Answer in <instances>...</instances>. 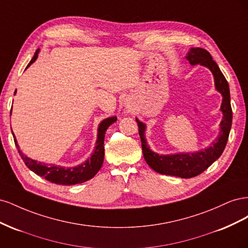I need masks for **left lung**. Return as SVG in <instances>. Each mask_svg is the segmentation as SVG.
Here are the masks:
<instances>
[{"mask_svg":"<svg viewBox=\"0 0 248 248\" xmlns=\"http://www.w3.org/2000/svg\"><path fill=\"white\" fill-rule=\"evenodd\" d=\"M191 65H202L211 70L215 88L222 95V102L220 110L222 111V120L220 122V131L217 139L211 142L208 148L200 150L198 152H187L177 153L170 155H159L152 150H150L146 137V125L141 123L137 118L139 125V133L141 140L142 154L149 167L155 171L162 175H170L181 178H192L196 177L207 170L211 164L217 160L222 154L224 148L227 146L230 130L232 127V111L231 108V96L229 84L220 71L218 65L210 55V52L204 48L196 47L190 48L186 56Z\"/></svg>","mask_w":248,"mask_h":248,"instance_id":"8db88e82","label":"left lung"}]
</instances>
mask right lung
I'll use <instances>...</instances> for the list:
<instances>
[{
  "mask_svg": "<svg viewBox=\"0 0 248 248\" xmlns=\"http://www.w3.org/2000/svg\"><path fill=\"white\" fill-rule=\"evenodd\" d=\"M38 54L39 49H37L34 57L28 64L27 68L36 61L37 58H38ZM16 91L14 92V95H16ZM116 121L117 117H110L103 120L98 126V134H97L96 146L91 157L85 162L79 164V166H77L74 168H64L61 166H56V164H49V166H47L46 163L38 162L37 160L29 158L27 155H25L20 151L16 136H13V138L14 142H16V146L17 148V151L22 160L26 163V166L32 171H34L36 175L43 177L44 179L47 180V181L55 184L74 185L86 182L88 180L92 179L101 169L104 159V137H106V131L108 127Z\"/></svg>",
  "mask_w": 248,
  "mask_h": 248,
  "instance_id": "obj_1",
  "label": "right lung"
}]
</instances>
